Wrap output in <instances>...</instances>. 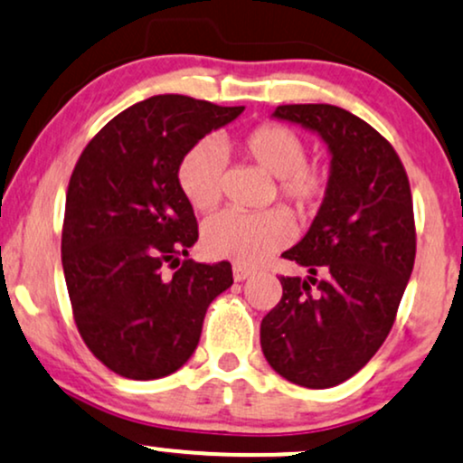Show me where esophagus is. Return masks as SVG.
I'll return each instance as SVG.
<instances>
[{
	"instance_id": "obj_1",
	"label": "esophagus",
	"mask_w": 463,
	"mask_h": 463,
	"mask_svg": "<svg viewBox=\"0 0 463 463\" xmlns=\"http://www.w3.org/2000/svg\"><path fill=\"white\" fill-rule=\"evenodd\" d=\"M250 276H252V269H248V267H243V265L232 267V278H235L237 282L246 280V278H250Z\"/></svg>"
}]
</instances>
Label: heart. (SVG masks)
<instances>
[{
	"mask_svg": "<svg viewBox=\"0 0 463 463\" xmlns=\"http://www.w3.org/2000/svg\"><path fill=\"white\" fill-rule=\"evenodd\" d=\"M235 148L256 168L276 176V194L298 217L319 211L330 194L332 170L308 159V144L298 131L280 122H263L235 140ZM224 157L215 142L194 144L176 168V181L192 209L211 211L220 203ZM288 241V226L280 211L241 215L217 213L203 226V250L211 259L256 265Z\"/></svg>",
	"mask_w": 463,
	"mask_h": 463,
	"instance_id": "1",
	"label": "heart"
}]
</instances>
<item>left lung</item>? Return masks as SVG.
<instances>
[{
	"label": "left lung",
	"mask_w": 463,
	"mask_h": 463,
	"mask_svg": "<svg viewBox=\"0 0 463 463\" xmlns=\"http://www.w3.org/2000/svg\"><path fill=\"white\" fill-rule=\"evenodd\" d=\"M274 116L317 131L332 153L330 194L282 254L310 276H280V302L260 323L271 369L319 391L355 375L386 341L416 259L414 204L397 150L369 122L327 103L278 105Z\"/></svg>",
	"instance_id": "obj_1"
}]
</instances>
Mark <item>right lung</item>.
<instances>
[{
    "label": "right lung",
    "mask_w": 463,
    "mask_h": 463,
    "mask_svg": "<svg viewBox=\"0 0 463 463\" xmlns=\"http://www.w3.org/2000/svg\"><path fill=\"white\" fill-rule=\"evenodd\" d=\"M241 111L159 94L114 116L77 159L62 224L66 288L83 343L116 375L146 382L181 369L209 304L232 285L226 260H181L198 222L176 168Z\"/></svg>",
    "instance_id": "obj_1"
}]
</instances>
